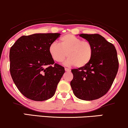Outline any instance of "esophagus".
I'll use <instances>...</instances> for the list:
<instances>
[{"instance_id": "34e87169", "label": "esophagus", "mask_w": 128, "mask_h": 128, "mask_svg": "<svg viewBox=\"0 0 128 128\" xmlns=\"http://www.w3.org/2000/svg\"><path fill=\"white\" fill-rule=\"evenodd\" d=\"M65 70L66 72H70V69L68 68H65Z\"/></svg>"}]
</instances>
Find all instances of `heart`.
<instances>
[{
	"instance_id": "heart-1",
	"label": "heart",
	"mask_w": 128,
	"mask_h": 128,
	"mask_svg": "<svg viewBox=\"0 0 128 128\" xmlns=\"http://www.w3.org/2000/svg\"><path fill=\"white\" fill-rule=\"evenodd\" d=\"M50 56L57 62H61L67 57L66 64L75 65L80 68L85 66L93 56V47L89 42L82 41L73 34L63 35L59 40L51 43L48 47Z\"/></svg>"
}]
</instances>
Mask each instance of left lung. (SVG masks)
<instances>
[{
    "label": "left lung",
    "mask_w": 128,
    "mask_h": 128,
    "mask_svg": "<svg viewBox=\"0 0 128 128\" xmlns=\"http://www.w3.org/2000/svg\"><path fill=\"white\" fill-rule=\"evenodd\" d=\"M93 47V56L82 67L72 70L70 82L74 95L82 100L98 99L108 92L114 81L118 60L116 47L98 34H80Z\"/></svg>",
    "instance_id": "1"
}]
</instances>
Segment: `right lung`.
I'll use <instances>...</instances> for the list:
<instances>
[{
  "mask_svg": "<svg viewBox=\"0 0 128 128\" xmlns=\"http://www.w3.org/2000/svg\"><path fill=\"white\" fill-rule=\"evenodd\" d=\"M60 33H35L22 36L10 50V74L15 85L25 97L41 102L51 98L65 72L54 64L48 47Z\"/></svg>",
  "mask_w": 128,
  "mask_h": 128,
  "instance_id": "right-lung-1",
  "label": "right lung"
}]
</instances>
